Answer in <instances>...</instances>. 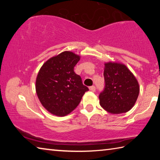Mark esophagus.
I'll use <instances>...</instances> for the list:
<instances>
[{
	"instance_id": "1",
	"label": "esophagus",
	"mask_w": 160,
	"mask_h": 160,
	"mask_svg": "<svg viewBox=\"0 0 160 160\" xmlns=\"http://www.w3.org/2000/svg\"><path fill=\"white\" fill-rule=\"evenodd\" d=\"M95 90H96V88L94 86H91V87H90V90H91V91H92V92H94L95 91Z\"/></svg>"
}]
</instances>
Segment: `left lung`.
Masks as SVG:
<instances>
[{
    "label": "left lung",
    "instance_id": "8db88e82",
    "mask_svg": "<svg viewBox=\"0 0 160 160\" xmlns=\"http://www.w3.org/2000/svg\"><path fill=\"white\" fill-rule=\"evenodd\" d=\"M104 66L105 86L99 95L100 105L112 113L128 112L139 94L136 78L123 64L109 62Z\"/></svg>",
    "mask_w": 160,
    "mask_h": 160
}]
</instances>
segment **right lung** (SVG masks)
<instances>
[{
	"label": "right lung",
	"mask_w": 160,
	"mask_h": 160,
	"mask_svg": "<svg viewBox=\"0 0 160 160\" xmlns=\"http://www.w3.org/2000/svg\"><path fill=\"white\" fill-rule=\"evenodd\" d=\"M80 58L71 51H63L48 59L39 70L36 80L37 94L43 107L53 115L68 114L89 90L74 72Z\"/></svg>",
	"instance_id": "obj_1"
}]
</instances>
